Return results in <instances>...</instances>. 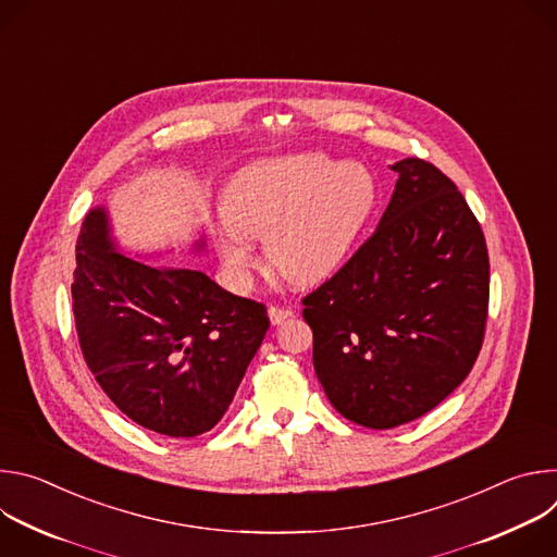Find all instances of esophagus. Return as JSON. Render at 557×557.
Wrapping results in <instances>:
<instances>
[{"instance_id":"obj_1","label":"esophagus","mask_w":557,"mask_h":557,"mask_svg":"<svg viewBox=\"0 0 557 557\" xmlns=\"http://www.w3.org/2000/svg\"><path fill=\"white\" fill-rule=\"evenodd\" d=\"M293 314V310L290 308H282V306H275V304H271L269 306V317H271V324H282L284 320H288V317Z\"/></svg>"}]
</instances>
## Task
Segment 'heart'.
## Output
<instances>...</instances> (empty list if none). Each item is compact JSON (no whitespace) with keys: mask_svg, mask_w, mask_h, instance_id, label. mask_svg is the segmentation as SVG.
Instances as JSON below:
<instances>
[{"mask_svg":"<svg viewBox=\"0 0 557 557\" xmlns=\"http://www.w3.org/2000/svg\"><path fill=\"white\" fill-rule=\"evenodd\" d=\"M374 196L372 174L357 163L339 165L324 153L260 161L226 189L220 256L233 273L247 275L256 267L251 235L267 233L269 262L282 277L320 282L350 256Z\"/></svg>","mask_w":557,"mask_h":557,"instance_id":"obj_1","label":"heart"}]
</instances>
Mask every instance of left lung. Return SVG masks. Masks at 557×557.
I'll return each mask as SVG.
<instances>
[{
    "instance_id": "8db88e82",
    "label": "left lung",
    "mask_w": 557,
    "mask_h": 557,
    "mask_svg": "<svg viewBox=\"0 0 557 557\" xmlns=\"http://www.w3.org/2000/svg\"><path fill=\"white\" fill-rule=\"evenodd\" d=\"M392 170L374 233L301 299L329 401L372 430L428 414L465 381L490 310L485 235L462 194L423 158Z\"/></svg>"
}]
</instances>
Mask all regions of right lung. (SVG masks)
<instances>
[{
  "label": "right lung",
  "instance_id": "obj_1",
  "mask_svg": "<svg viewBox=\"0 0 557 557\" xmlns=\"http://www.w3.org/2000/svg\"><path fill=\"white\" fill-rule=\"evenodd\" d=\"M72 312L110 401L172 438L198 436L222 419L271 326L264 304L226 293L200 271L116 253L103 209L78 233Z\"/></svg>",
  "mask_w": 557,
  "mask_h": 557
}]
</instances>
